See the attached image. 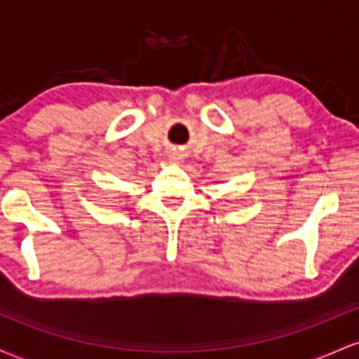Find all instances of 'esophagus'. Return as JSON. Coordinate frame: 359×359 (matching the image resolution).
I'll list each match as a JSON object with an SVG mask.
<instances>
[{
	"instance_id": "obj_1",
	"label": "esophagus",
	"mask_w": 359,
	"mask_h": 359,
	"mask_svg": "<svg viewBox=\"0 0 359 359\" xmlns=\"http://www.w3.org/2000/svg\"><path fill=\"white\" fill-rule=\"evenodd\" d=\"M182 158H184V155L180 154V151H170V154H168V160H170V162H175V163H179V162H182Z\"/></svg>"
}]
</instances>
